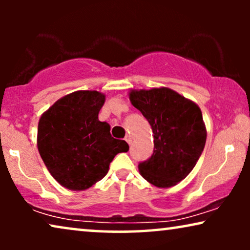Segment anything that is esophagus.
<instances>
[{
  "mask_svg": "<svg viewBox=\"0 0 250 250\" xmlns=\"http://www.w3.org/2000/svg\"><path fill=\"white\" fill-rule=\"evenodd\" d=\"M125 141L128 143V145H131L132 143V138L129 135H126V138H125Z\"/></svg>",
  "mask_w": 250,
  "mask_h": 250,
  "instance_id": "34e87169",
  "label": "esophagus"
}]
</instances>
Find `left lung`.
I'll return each mask as SVG.
<instances>
[{"label": "left lung", "instance_id": "8db88e82", "mask_svg": "<svg viewBox=\"0 0 250 250\" xmlns=\"http://www.w3.org/2000/svg\"><path fill=\"white\" fill-rule=\"evenodd\" d=\"M132 104L142 112L153 133V153L139 163L143 179L168 188L186 179L206 143V128L199 107L170 88L132 91Z\"/></svg>", "mask_w": 250, "mask_h": 250}]
</instances>
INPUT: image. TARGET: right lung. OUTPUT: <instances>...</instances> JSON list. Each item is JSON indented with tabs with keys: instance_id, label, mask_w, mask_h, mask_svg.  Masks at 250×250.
Masks as SVG:
<instances>
[{
	"instance_id": "obj_1",
	"label": "right lung",
	"mask_w": 250,
	"mask_h": 250,
	"mask_svg": "<svg viewBox=\"0 0 250 250\" xmlns=\"http://www.w3.org/2000/svg\"><path fill=\"white\" fill-rule=\"evenodd\" d=\"M105 97L97 91H77L58 100L39 123L37 148L46 168L61 186L85 190L104 179L124 140L114 139L110 125L99 121Z\"/></svg>"
}]
</instances>
